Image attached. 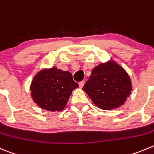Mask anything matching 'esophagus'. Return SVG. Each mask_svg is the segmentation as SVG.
Listing matches in <instances>:
<instances>
[{"label":"esophagus","mask_w":154,"mask_h":154,"mask_svg":"<svg viewBox=\"0 0 154 154\" xmlns=\"http://www.w3.org/2000/svg\"><path fill=\"white\" fill-rule=\"evenodd\" d=\"M84 84H85L84 80H83V81H81V82H80V83H79V86H80V88H83V86H84Z\"/></svg>","instance_id":"esophagus-1"}]
</instances>
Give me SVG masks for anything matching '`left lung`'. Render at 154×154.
I'll use <instances>...</instances> for the list:
<instances>
[{
	"mask_svg": "<svg viewBox=\"0 0 154 154\" xmlns=\"http://www.w3.org/2000/svg\"><path fill=\"white\" fill-rule=\"evenodd\" d=\"M83 90L97 107L108 110L124 104L132 93V85L124 68L110 59L92 69Z\"/></svg>",
	"mask_w": 154,
	"mask_h": 154,
	"instance_id": "left-lung-1",
	"label": "left lung"
}]
</instances>
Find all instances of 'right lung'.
Listing matches in <instances>:
<instances>
[{"label":"right lung","instance_id":"add662e5","mask_svg":"<svg viewBox=\"0 0 154 154\" xmlns=\"http://www.w3.org/2000/svg\"><path fill=\"white\" fill-rule=\"evenodd\" d=\"M77 87L69 71L53 67L38 71L33 77L30 90L34 102L41 109L59 112L66 107L72 91Z\"/></svg>","mask_w":154,"mask_h":154}]
</instances>
